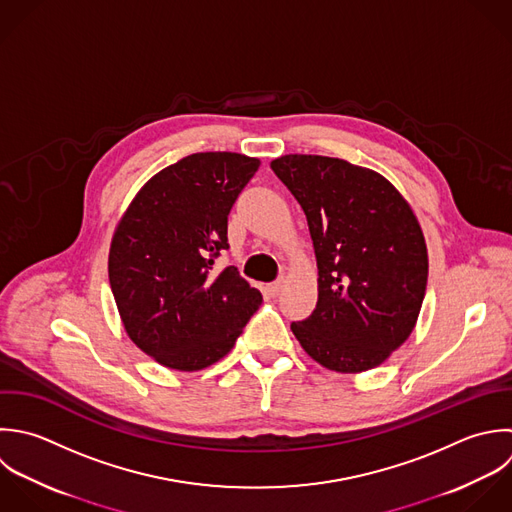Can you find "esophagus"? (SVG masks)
Returning a JSON list of instances; mask_svg holds the SVG:
<instances>
[{"label": "esophagus", "mask_w": 512, "mask_h": 512, "mask_svg": "<svg viewBox=\"0 0 512 512\" xmlns=\"http://www.w3.org/2000/svg\"><path fill=\"white\" fill-rule=\"evenodd\" d=\"M281 289H283V283H281V281H275V283H271V285L267 287V291H269L271 297H277V295L281 293Z\"/></svg>", "instance_id": "obj_1"}]
</instances>
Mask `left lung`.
I'll return each instance as SVG.
<instances>
[{
	"mask_svg": "<svg viewBox=\"0 0 512 512\" xmlns=\"http://www.w3.org/2000/svg\"><path fill=\"white\" fill-rule=\"evenodd\" d=\"M275 175L307 215L319 269L315 311L291 331L321 367L355 375L383 365L413 333L429 255L409 201L381 173L289 153Z\"/></svg>",
	"mask_w": 512,
	"mask_h": 512,
	"instance_id": "left-lung-1",
	"label": "left lung"
}]
</instances>
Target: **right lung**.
Returning a JSON list of instances; mask_svg holds the SVG:
<instances>
[{
    "mask_svg": "<svg viewBox=\"0 0 512 512\" xmlns=\"http://www.w3.org/2000/svg\"><path fill=\"white\" fill-rule=\"evenodd\" d=\"M257 157L205 151L155 173L109 245V285L127 337L159 365L193 373L223 359L263 297L237 271L211 273L229 249L227 215Z\"/></svg>",
    "mask_w": 512,
    "mask_h": 512,
    "instance_id": "right-lung-1",
    "label": "right lung"
}]
</instances>
